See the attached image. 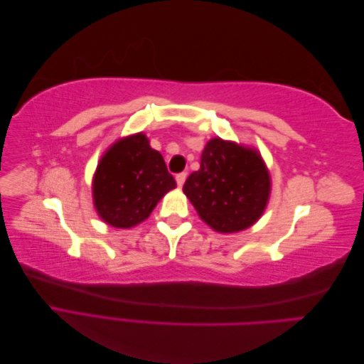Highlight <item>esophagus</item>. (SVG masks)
<instances>
[{
  "mask_svg": "<svg viewBox=\"0 0 364 364\" xmlns=\"http://www.w3.org/2000/svg\"><path fill=\"white\" fill-rule=\"evenodd\" d=\"M185 179H186V173L185 171L176 174V182H178V186H182L185 183Z\"/></svg>",
  "mask_w": 364,
  "mask_h": 364,
  "instance_id": "obj_1",
  "label": "esophagus"
}]
</instances>
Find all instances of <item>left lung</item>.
Here are the masks:
<instances>
[{
    "instance_id": "left-lung-1",
    "label": "left lung",
    "mask_w": 364,
    "mask_h": 364,
    "mask_svg": "<svg viewBox=\"0 0 364 364\" xmlns=\"http://www.w3.org/2000/svg\"><path fill=\"white\" fill-rule=\"evenodd\" d=\"M183 193L208 226L222 234L238 232L262 215L270 176L257 150L213 138L202 151L200 168L185 181Z\"/></svg>"
}]
</instances>
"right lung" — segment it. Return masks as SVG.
I'll use <instances>...</instances> for the list:
<instances>
[{"instance_id": "right-lung-1", "label": "right lung", "mask_w": 364, "mask_h": 364, "mask_svg": "<svg viewBox=\"0 0 364 364\" xmlns=\"http://www.w3.org/2000/svg\"><path fill=\"white\" fill-rule=\"evenodd\" d=\"M174 186L161 153L144 134H135L117 141L98 162L94 205L105 223L127 229L144 222Z\"/></svg>"}]
</instances>
